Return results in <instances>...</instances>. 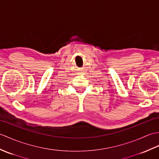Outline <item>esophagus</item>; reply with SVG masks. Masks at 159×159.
Here are the masks:
<instances>
[{"mask_svg": "<svg viewBox=\"0 0 159 159\" xmlns=\"http://www.w3.org/2000/svg\"><path fill=\"white\" fill-rule=\"evenodd\" d=\"M85 73V70H82L81 71H80V72H79V74H84Z\"/></svg>", "mask_w": 159, "mask_h": 159, "instance_id": "34e87169", "label": "esophagus"}]
</instances>
